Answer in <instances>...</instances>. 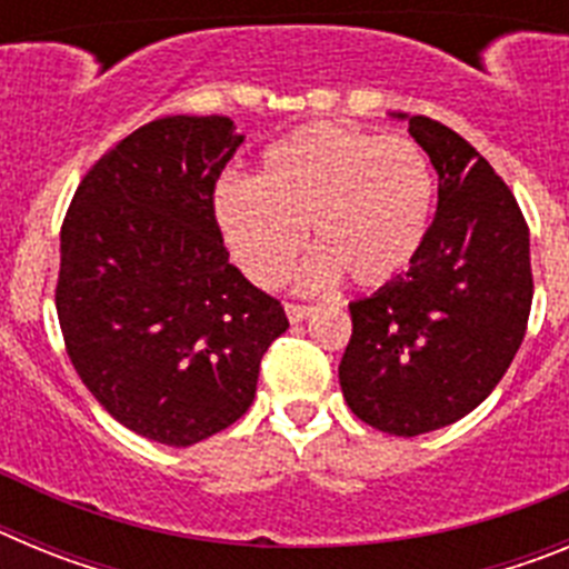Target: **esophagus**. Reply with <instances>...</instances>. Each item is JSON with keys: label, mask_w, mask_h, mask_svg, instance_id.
Wrapping results in <instances>:
<instances>
[{"label": "esophagus", "mask_w": 569, "mask_h": 569, "mask_svg": "<svg viewBox=\"0 0 569 569\" xmlns=\"http://www.w3.org/2000/svg\"><path fill=\"white\" fill-rule=\"evenodd\" d=\"M313 305H296V301H288V305H284V313H288V319L293 321H305L308 319V316H313Z\"/></svg>", "instance_id": "obj_1"}]
</instances>
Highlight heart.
Segmentation results:
<instances>
[{
	"instance_id": "obj_1",
	"label": "heart",
	"mask_w": 569,
	"mask_h": 569,
	"mask_svg": "<svg viewBox=\"0 0 569 569\" xmlns=\"http://www.w3.org/2000/svg\"><path fill=\"white\" fill-rule=\"evenodd\" d=\"M213 208L230 253L261 288L290 273L310 228L319 253L305 270L308 288L347 276L373 290L419 256L433 222L436 173L410 136L319 122L270 144L253 182L224 179Z\"/></svg>"
}]
</instances>
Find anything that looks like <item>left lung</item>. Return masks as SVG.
Here are the masks:
<instances>
[{"instance_id":"obj_1","label":"left lung","mask_w":569,"mask_h":569,"mask_svg":"<svg viewBox=\"0 0 569 569\" xmlns=\"http://www.w3.org/2000/svg\"><path fill=\"white\" fill-rule=\"evenodd\" d=\"M407 119L439 173V208L410 270L350 305L347 407L390 436L465 419L507 373L532 305L530 230L485 156L447 124Z\"/></svg>"}]
</instances>
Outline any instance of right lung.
Instances as JSON below:
<instances>
[{
  "label": "right lung",
  "mask_w": 569,
  "mask_h": 569,
  "mask_svg": "<svg viewBox=\"0 0 569 569\" xmlns=\"http://www.w3.org/2000/svg\"><path fill=\"white\" fill-rule=\"evenodd\" d=\"M244 136L164 116L99 159L62 224L57 313L93 399L133 433L190 447L248 413L261 356L290 328L233 268L213 190Z\"/></svg>",
  "instance_id": "add662e5"
}]
</instances>
